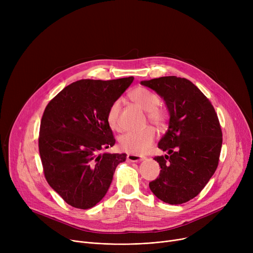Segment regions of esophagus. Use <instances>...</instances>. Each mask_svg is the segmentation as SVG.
<instances>
[{
	"label": "esophagus",
	"instance_id": "esophagus-1",
	"mask_svg": "<svg viewBox=\"0 0 253 253\" xmlns=\"http://www.w3.org/2000/svg\"><path fill=\"white\" fill-rule=\"evenodd\" d=\"M143 157L141 156H138V155H132V154H129L127 155V161L128 162H140L143 160Z\"/></svg>",
	"mask_w": 253,
	"mask_h": 253
}]
</instances>
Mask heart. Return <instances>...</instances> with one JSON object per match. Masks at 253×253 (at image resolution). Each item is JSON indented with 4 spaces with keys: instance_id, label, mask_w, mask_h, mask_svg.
Instances as JSON below:
<instances>
[{
    "instance_id": "heart-1",
    "label": "heart",
    "mask_w": 253,
    "mask_h": 253,
    "mask_svg": "<svg viewBox=\"0 0 253 253\" xmlns=\"http://www.w3.org/2000/svg\"><path fill=\"white\" fill-rule=\"evenodd\" d=\"M129 97L140 109L147 112V117L151 123L160 129L166 127L168 115L165 110L159 106L160 98L156 93L144 87H136L129 93ZM120 110H121V102L120 100H116L111 104L108 114H106V121H108L109 126L115 131L122 129L119 121ZM156 130L152 126L145 127L139 131H129L119 137V147L126 153L140 155L152 147L156 139Z\"/></svg>"
}]
</instances>
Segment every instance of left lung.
Segmentation results:
<instances>
[{
	"label": "left lung",
	"mask_w": 253,
	"mask_h": 253,
	"mask_svg": "<svg viewBox=\"0 0 253 253\" xmlns=\"http://www.w3.org/2000/svg\"><path fill=\"white\" fill-rule=\"evenodd\" d=\"M140 83L165 100L170 115L168 130L158 144L168 153L154 158L161 170L150 189L165 203H185L204 189L217 168L222 144L217 115L187 79L169 76Z\"/></svg>",
	"instance_id": "left-lung-1"
}]
</instances>
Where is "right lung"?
Masks as SVG:
<instances>
[{"label":"right lung","instance_id":"right-lung-1","mask_svg":"<svg viewBox=\"0 0 253 253\" xmlns=\"http://www.w3.org/2000/svg\"><path fill=\"white\" fill-rule=\"evenodd\" d=\"M133 80H80L46 106L39 136L44 175L75 208L95 206L108 192L116 167L126 160V154L99 152L116 142L106 114Z\"/></svg>","mask_w":253,"mask_h":253}]
</instances>
